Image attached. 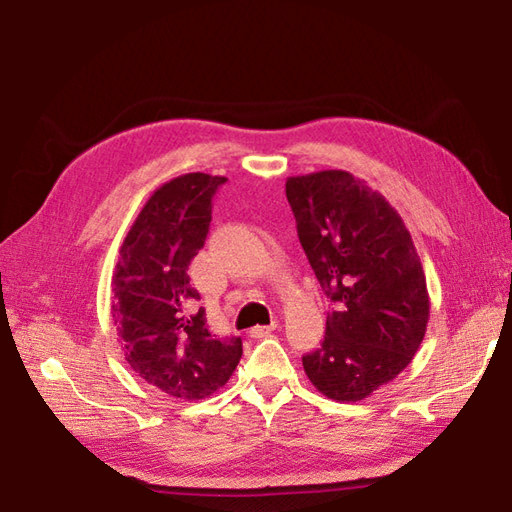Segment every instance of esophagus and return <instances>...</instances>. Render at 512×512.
Here are the masks:
<instances>
[{
    "label": "esophagus",
    "mask_w": 512,
    "mask_h": 512,
    "mask_svg": "<svg viewBox=\"0 0 512 512\" xmlns=\"http://www.w3.org/2000/svg\"><path fill=\"white\" fill-rule=\"evenodd\" d=\"M276 328H278V321H271L269 326H256V328H252V330H249V334H252L254 339H265V336H269Z\"/></svg>",
    "instance_id": "34e87169"
}]
</instances>
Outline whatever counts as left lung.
<instances>
[{
	"instance_id": "obj_1",
	"label": "left lung",
	"mask_w": 512,
	"mask_h": 512,
	"mask_svg": "<svg viewBox=\"0 0 512 512\" xmlns=\"http://www.w3.org/2000/svg\"><path fill=\"white\" fill-rule=\"evenodd\" d=\"M286 199L332 302L304 371L330 400L360 402L400 376L426 336L430 295L413 236L382 193L341 169L286 178Z\"/></svg>"
}]
</instances>
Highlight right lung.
Returning <instances> with one entry per match:
<instances>
[{
	"mask_svg": "<svg viewBox=\"0 0 512 512\" xmlns=\"http://www.w3.org/2000/svg\"><path fill=\"white\" fill-rule=\"evenodd\" d=\"M223 176L184 173L149 195L112 271V319L130 369L176 400L197 402L230 380L239 336L208 332L189 265L204 247Z\"/></svg>",
	"mask_w": 512,
	"mask_h": 512,
	"instance_id": "1",
	"label": "right lung"
}]
</instances>
